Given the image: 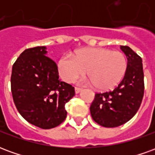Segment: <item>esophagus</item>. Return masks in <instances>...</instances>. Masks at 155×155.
<instances>
[{
	"mask_svg": "<svg viewBox=\"0 0 155 155\" xmlns=\"http://www.w3.org/2000/svg\"><path fill=\"white\" fill-rule=\"evenodd\" d=\"M81 91H82V89H81V88H78V87L74 88V91H75V93H76V94H79L80 92H81Z\"/></svg>",
	"mask_w": 155,
	"mask_h": 155,
	"instance_id": "esophagus-1",
	"label": "esophagus"
}]
</instances>
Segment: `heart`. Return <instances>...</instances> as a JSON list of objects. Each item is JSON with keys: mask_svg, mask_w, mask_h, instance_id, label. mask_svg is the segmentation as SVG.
Segmentation results:
<instances>
[{"mask_svg": "<svg viewBox=\"0 0 155 155\" xmlns=\"http://www.w3.org/2000/svg\"><path fill=\"white\" fill-rule=\"evenodd\" d=\"M127 70L125 55L101 47L83 48L72 55H62L57 62L59 76L72 83L87 72L88 82L99 91H108L122 81Z\"/></svg>", "mask_w": 155, "mask_h": 155, "instance_id": "1", "label": "heart"}]
</instances>
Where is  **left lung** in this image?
<instances>
[{
    "mask_svg": "<svg viewBox=\"0 0 155 155\" xmlns=\"http://www.w3.org/2000/svg\"><path fill=\"white\" fill-rule=\"evenodd\" d=\"M120 49L127 58V70L123 80L114 91L95 94L91 106L92 119L107 128L122 125L136 114L143 96L142 59L126 45Z\"/></svg>",
    "mask_w": 155,
    "mask_h": 155,
    "instance_id": "8db88e82",
    "label": "left lung"
}]
</instances>
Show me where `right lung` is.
Listing matches in <instances>:
<instances>
[{
	"label": "right lung",
	"instance_id": "right-lung-1",
	"mask_svg": "<svg viewBox=\"0 0 155 155\" xmlns=\"http://www.w3.org/2000/svg\"><path fill=\"white\" fill-rule=\"evenodd\" d=\"M46 55V46L25 50L13 64L11 78L19 113L45 130L64 121L67 114L64 105L74 95V88L59 79L57 65Z\"/></svg>",
	"mask_w": 155,
	"mask_h": 155
}]
</instances>
